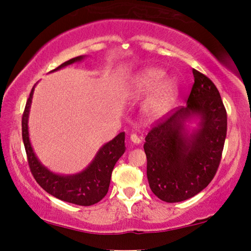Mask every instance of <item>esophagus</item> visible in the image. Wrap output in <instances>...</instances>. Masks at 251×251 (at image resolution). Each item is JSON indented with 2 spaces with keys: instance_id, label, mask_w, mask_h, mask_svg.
<instances>
[{
  "instance_id": "34e87169",
  "label": "esophagus",
  "mask_w": 251,
  "mask_h": 251,
  "mask_svg": "<svg viewBox=\"0 0 251 251\" xmlns=\"http://www.w3.org/2000/svg\"><path fill=\"white\" fill-rule=\"evenodd\" d=\"M130 141H131V142H133L134 144H136V145H139V144H141V143H142V141H141V138H139V137H138V136H137V135H136V134H131V135H130Z\"/></svg>"
}]
</instances>
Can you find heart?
<instances>
[{
	"label": "heart",
	"instance_id": "b5f03b06",
	"mask_svg": "<svg viewBox=\"0 0 251 251\" xmlns=\"http://www.w3.org/2000/svg\"><path fill=\"white\" fill-rule=\"evenodd\" d=\"M164 70L146 67L136 73L126 85V95L138 99L152 92L143 105V116L147 122H157L169 112L178 94L177 80L164 78Z\"/></svg>",
	"mask_w": 251,
	"mask_h": 251
}]
</instances>
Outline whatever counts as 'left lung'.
<instances>
[{"label":"left lung","instance_id":"8db88e82","mask_svg":"<svg viewBox=\"0 0 251 251\" xmlns=\"http://www.w3.org/2000/svg\"><path fill=\"white\" fill-rule=\"evenodd\" d=\"M195 83L187 100L147 134L144 151L151 192L166 202L184 201L212 180L227 134V113L215 84L193 70ZM196 120L189 130L186 123Z\"/></svg>","mask_w":251,"mask_h":251}]
</instances>
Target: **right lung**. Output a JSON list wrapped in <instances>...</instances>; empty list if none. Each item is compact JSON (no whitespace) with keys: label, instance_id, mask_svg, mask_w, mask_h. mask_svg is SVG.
<instances>
[{"label":"right lung","instance_id":"right-lung-1","mask_svg":"<svg viewBox=\"0 0 251 251\" xmlns=\"http://www.w3.org/2000/svg\"><path fill=\"white\" fill-rule=\"evenodd\" d=\"M84 58V55L72 58L52 72H56L67 65L80 62ZM34 88H35V85L29 93L22 117V137L32 175L45 192L63 201L79 206L94 205L101 201L108 192L114 166L126 150L125 133H120L115 138L101 146L94 159L84 171L73 174V175H61V174L53 173L37 158L31 145V141H29L28 115Z\"/></svg>","mask_w":251,"mask_h":251}]
</instances>
